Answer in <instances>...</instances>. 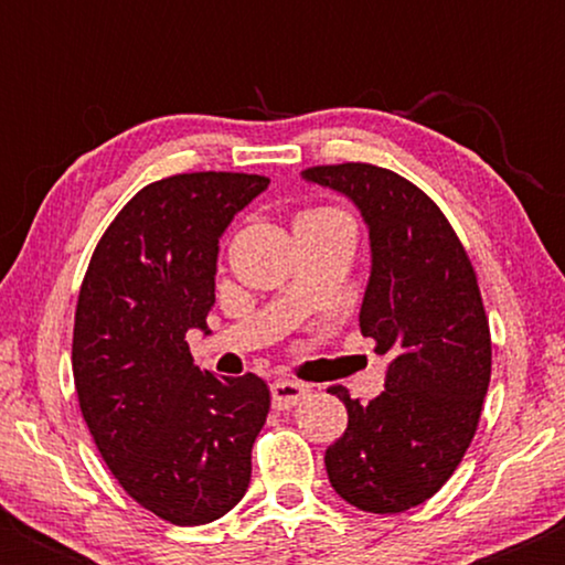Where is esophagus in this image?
Returning a JSON list of instances; mask_svg holds the SVG:
<instances>
[{"label": "esophagus", "instance_id": "1", "mask_svg": "<svg viewBox=\"0 0 565 565\" xmlns=\"http://www.w3.org/2000/svg\"><path fill=\"white\" fill-rule=\"evenodd\" d=\"M310 393V387L305 382H295V380H276L270 385V395H274V406L276 408H291L297 406L305 395Z\"/></svg>", "mask_w": 565, "mask_h": 565}]
</instances>
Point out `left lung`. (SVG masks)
<instances>
[{
    "mask_svg": "<svg viewBox=\"0 0 565 565\" xmlns=\"http://www.w3.org/2000/svg\"><path fill=\"white\" fill-rule=\"evenodd\" d=\"M305 178L359 204L372 238L361 332L391 353L385 393L369 404L332 385L348 430L327 449L334 491L393 515L451 478L481 419L491 332L478 276L457 231L423 188L366 161L308 167Z\"/></svg>",
    "mask_w": 565,
    "mask_h": 565,
    "instance_id": "8db88e82",
    "label": "left lung"
}]
</instances>
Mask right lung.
<instances>
[{"label":"right lung","instance_id":"add662e5","mask_svg":"<svg viewBox=\"0 0 565 565\" xmlns=\"http://www.w3.org/2000/svg\"><path fill=\"white\" fill-rule=\"evenodd\" d=\"M265 174L183 172L140 188L97 242L74 316L71 366L103 462L174 526L236 508L270 391L257 374L193 364L188 329L215 305L220 233Z\"/></svg>","mask_w":565,"mask_h":565}]
</instances>
